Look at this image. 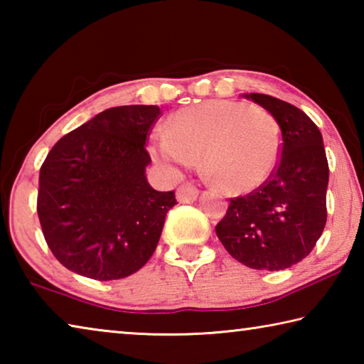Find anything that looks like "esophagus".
Masks as SVG:
<instances>
[{
	"label": "esophagus",
	"instance_id": "esophagus-1",
	"mask_svg": "<svg viewBox=\"0 0 364 364\" xmlns=\"http://www.w3.org/2000/svg\"><path fill=\"white\" fill-rule=\"evenodd\" d=\"M197 196H199V189L191 183L181 184V186L176 189V199L180 202H194L197 199Z\"/></svg>",
	"mask_w": 364,
	"mask_h": 364
}]
</instances>
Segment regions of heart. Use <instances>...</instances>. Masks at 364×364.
I'll return each instance as SVG.
<instances>
[{"label":"heart","mask_w":364,"mask_h":364,"mask_svg":"<svg viewBox=\"0 0 364 364\" xmlns=\"http://www.w3.org/2000/svg\"><path fill=\"white\" fill-rule=\"evenodd\" d=\"M152 157L170 170L204 167L230 193H249L274 170L281 154L279 125L267 109L212 100L180 109L167 132L151 136Z\"/></svg>","instance_id":"1"}]
</instances>
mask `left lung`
<instances>
[{"instance_id":"8db88e82","label":"left lung","mask_w":364,"mask_h":364,"mask_svg":"<svg viewBox=\"0 0 364 364\" xmlns=\"http://www.w3.org/2000/svg\"><path fill=\"white\" fill-rule=\"evenodd\" d=\"M244 97L278 122L281 157L268 181L230 199L215 231L230 255L245 267L286 269L310 254L326 225L329 165L323 136L315 122L292 104L260 93Z\"/></svg>"}]
</instances>
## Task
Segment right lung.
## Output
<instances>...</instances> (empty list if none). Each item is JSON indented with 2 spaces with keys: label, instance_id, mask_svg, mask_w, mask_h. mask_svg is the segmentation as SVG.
<instances>
[{
  "label": "right lung",
  "instance_id": "right-lung-1",
  "mask_svg": "<svg viewBox=\"0 0 364 364\" xmlns=\"http://www.w3.org/2000/svg\"><path fill=\"white\" fill-rule=\"evenodd\" d=\"M157 106L104 110L60 138L41 165L38 212L54 257L97 281L127 278L156 250L175 191L146 178Z\"/></svg>",
  "mask_w": 364,
  "mask_h": 364
}]
</instances>
